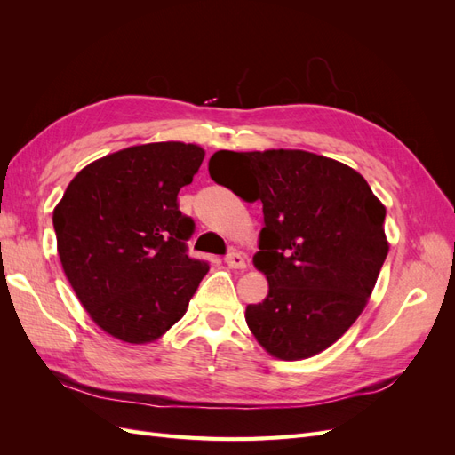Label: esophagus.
<instances>
[{"mask_svg":"<svg viewBox=\"0 0 455 455\" xmlns=\"http://www.w3.org/2000/svg\"><path fill=\"white\" fill-rule=\"evenodd\" d=\"M226 264L231 267V269H246V264H244V258L239 254V252H229L226 256Z\"/></svg>","mask_w":455,"mask_h":455,"instance_id":"34e87169","label":"esophagus"}]
</instances>
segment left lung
<instances>
[{"label": "left lung", "instance_id": "1", "mask_svg": "<svg viewBox=\"0 0 455 455\" xmlns=\"http://www.w3.org/2000/svg\"><path fill=\"white\" fill-rule=\"evenodd\" d=\"M209 172L264 206L252 261L269 292L244 311L259 346L281 361L328 349L359 319L387 258L383 203L355 169L304 149H220Z\"/></svg>", "mask_w": 455, "mask_h": 455}]
</instances>
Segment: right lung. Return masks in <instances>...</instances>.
I'll list each match as a JSON object with an SVG mask.
<instances>
[{"label": "right lung", "mask_w": 455, "mask_h": 455, "mask_svg": "<svg viewBox=\"0 0 455 455\" xmlns=\"http://www.w3.org/2000/svg\"><path fill=\"white\" fill-rule=\"evenodd\" d=\"M204 159L197 144L131 146L81 169L52 211L66 279L94 324L132 346L182 319L209 264L186 254L178 209Z\"/></svg>", "instance_id": "right-lung-1"}]
</instances>
